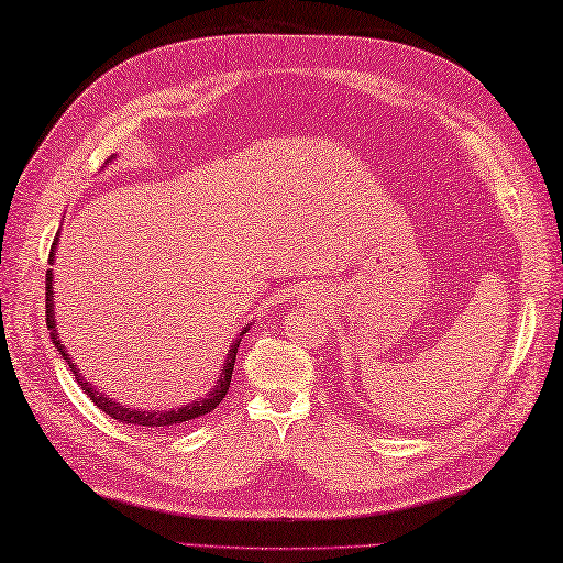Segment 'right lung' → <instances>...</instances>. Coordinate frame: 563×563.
<instances>
[{
	"label": "right lung",
	"instance_id": "right-lung-1",
	"mask_svg": "<svg viewBox=\"0 0 563 563\" xmlns=\"http://www.w3.org/2000/svg\"><path fill=\"white\" fill-rule=\"evenodd\" d=\"M53 250H56V242H53V247H51L48 264H53ZM51 282H53V274H51V269H48V272H46V325H48V331H51L53 343H56L58 353L63 355V360H66L68 367L73 369V375H76L78 385L85 389V395H88V397L95 401V405H98L104 413H110L112 419H120L122 423H130V427H142V429L186 427V423H190L194 419L203 417V413H208V411H213V409L220 405V401L225 399L228 389H230V379H232V367H235L240 338H238V341L232 343V347H230V355H228V360H225V367H222V375H220V379H218L216 389L210 391V395H206L200 401H194V405L181 407V409H176V411H140V409L120 407V405H117V401H112L110 397L98 395V391H95V389L88 385V382H85V379L78 375L76 363H70L68 353H66V350H63V345H60V338H58V333H56V318H53V286H51ZM245 331H250V328H245ZM245 331H242V333H245Z\"/></svg>",
	"mask_w": 563,
	"mask_h": 563
}]
</instances>
